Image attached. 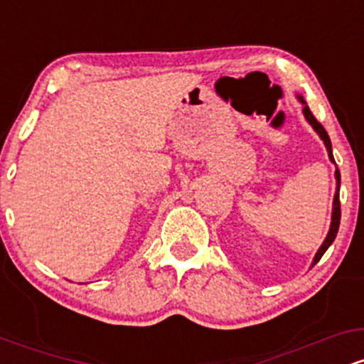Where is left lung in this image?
I'll return each instance as SVG.
<instances>
[{
	"instance_id": "obj_1",
	"label": "left lung",
	"mask_w": 364,
	"mask_h": 364,
	"mask_svg": "<svg viewBox=\"0 0 364 364\" xmlns=\"http://www.w3.org/2000/svg\"><path fill=\"white\" fill-rule=\"evenodd\" d=\"M299 101H301V102L304 104V107H303V112H304V116H306L308 123H310L311 127L315 128V132L318 133V135H320V139L325 141V147H327V150H328V157H330V161H332V162H336V161H333V156H332V144H330L328 133L325 132V128H323V127H321V123H320V121H316L315 116H313V112L310 111V107H308V106H306V102L303 101V97H299ZM336 179H337V191H336V196H333V208H332V224H330V231H328L327 237H325L323 245L320 246V250H318V252H316V255H315V260H313V265H315V263L320 260V258H321V255H323L325 252H327V250H328V246L333 243V240H336V236H337V231H339V224H341V200H339L341 173H339V169L336 171Z\"/></svg>"
}]
</instances>
